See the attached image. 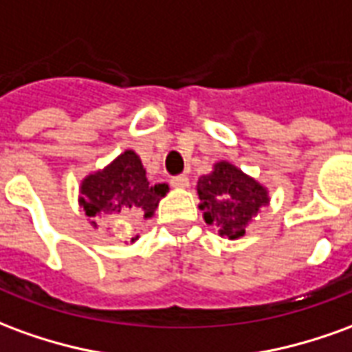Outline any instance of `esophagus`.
I'll list each match as a JSON object with an SVG mask.
<instances>
[{"label":"esophagus","instance_id":"34e87169","mask_svg":"<svg viewBox=\"0 0 352 352\" xmlns=\"http://www.w3.org/2000/svg\"><path fill=\"white\" fill-rule=\"evenodd\" d=\"M171 186H175V188H188V186H190V181H188V177L186 175L173 177V179H171Z\"/></svg>","mask_w":352,"mask_h":352}]
</instances>
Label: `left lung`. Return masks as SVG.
<instances>
[{
    "instance_id": "1",
    "label": "left lung",
    "mask_w": 352,
    "mask_h": 352,
    "mask_svg": "<svg viewBox=\"0 0 352 352\" xmlns=\"http://www.w3.org/2000/svg\"><path fill=\"white\" fill-rule=\"evenodd\" d=\"M196 190L204 221L228 240L244 236L245 227L270 201L267 186L227 160L213 164L211 173L198 179Z\"/></svg>"
}]
</instances>
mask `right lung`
Returning a JSON list of instances; mask_svg holds the SVG:
<instances>
[{
	"label": "right lung",
	"instance_id": "obj_1",
	"mask_svg": "<svg viewBox=\"0 0 352 352\" xmlns=\"http://www.w3.org/2000/svg\"><path fill=\"white\" fill-rule=\"evenodd\" d=\"M169 192L168 183L152 184L135 151L122 152L107 168L89 173L80 184V208L97 228L108 215H131L151 219L160 200ZM139 236L131 238L135 242Z\"/></svg>",
	"mask_w": 352,
	"mask_h": 352
}]
</instances>
